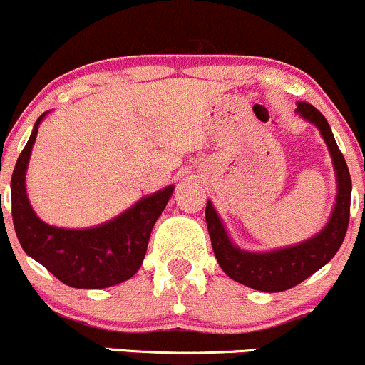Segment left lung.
Masks as SVG:
<instances>
[{
  "instance_id": "obj_1",
  "label": "left lung",
  "mask_w": 365,
  "mask_h": 365,
  "mask_svg": "<svg viewBox=\"0 0 365 365\" xmlns=\"http://www.w3.org/2000/svg\"><path fill=\"white\" fill-rule=\"evenodd\" d=\"M298 111L307 120L319 128L321 135L330 149L331 158H334L339 193L328 225L312 240L297 245V247L269 252V254H248L230 243L211 202H207L205 205V223H207L212 252H215L218 264L236 282L252 287V289L266 291V293L291 289L309 279L317 269L323 268L341 248L349 223L351 178H349L344 156L339 150L330 125L321 111H317L312 104L305 103V101L298 103Z\"/></svg>"
}]
</instances>
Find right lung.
<instances>
[{
	"mask_svg": "<svg viewBox=\"0 0 365 365\" xmlns=\"http://www.w3.org/2000/svg\"><path fill=\"white\" fill-rule=\"evenodd\" d=\"M44 115L35 122L10 181L14 229L21 247L60 282L78 289H103L131 279L142 266L154 223L174 187L142 198L124 215L96 229L68 230L48 225L34 212L24 186L31 147Z\"/></svg>",
	"mask_w": 365,
	"mask_h": 365,
	"instance_id": "right-lung-1",
	"label": "right lung"
}]
</instances>
